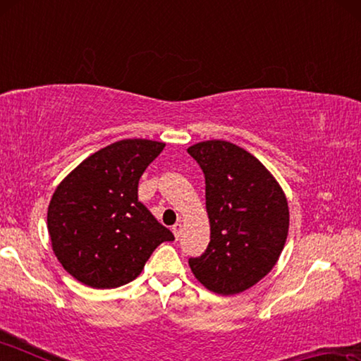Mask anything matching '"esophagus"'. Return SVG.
Listing matches in <instances>:
<instances>
[{"mask_svg": "<svg viewBox=\"0 0 361 361\" xmlns=\"http://www.w3.org/2000/svg\"><path fill=\"white\" fill-rule=\"evenodd\" d=\"M181 229H183L181 223H176V224H173L172 231H173V235H175V239H180V235H181Z\"/></svg>", "mask_w": 361, "mask_h": 361, "instance_id": "esophagus-1", "label": "esophagus"}]
</instances>
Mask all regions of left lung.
<instances>
[{
	"label": "left lung",
	"mask_w": 361,
	"mask_h": 361,
	"mask_svg": "<svg viewBox=\"0 0 361 361\" xmlns=\"http://www.w3.org/2000/svg\"><path fill=\"white\" fill-rule=\"evenodd\" d=\"M205 175L210 242L189 259L194 277L218 295H237L276 266L288 235L283 189L253 154L224 140L189 146Z\"/></svg>",
	"instance_id": "8db88e82"
}]
</instances>
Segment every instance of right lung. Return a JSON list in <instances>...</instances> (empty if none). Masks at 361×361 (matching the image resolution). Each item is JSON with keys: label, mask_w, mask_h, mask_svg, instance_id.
I'll use <instances>...</instances> for the list:
<instances>
[{"label": "right lung", "mask_w": 361, "mask_h": 361, "mask_svg": "<svg viewBox=\"0 0 361 361\" xmlns=\"http://www.w3.org/2000/svg\"><path fill=\"white\" fill-rule=\"evenodd\" d=\"M166 143L121 140L79 164L60 181L47 209L54 255L92 288L135 280L162 242L175 237L138 200V181Z\"/></svg>", "instance_id": "obj_1"}]
</instances>
